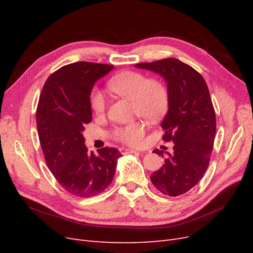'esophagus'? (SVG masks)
Instances as JSON below:
<instances>
[{
    "mask_svg": "<svg viewBox=\"0 0 253 253\" xmlns=\"http://www.w3.org/2000/svg\"><path fill=\"white\" fill-rule=\"evenodd\" d=\"M119 151H120L121 154H124V155H126V154H129V153H135V152H136L135 150L126 149V148H120V149H119Z\"/></svg>",
    "mask_w": 253,
    "mask_h": 253,
    "instance_id": "obj_1",
    "label": "esophagus"
}]
</instances>
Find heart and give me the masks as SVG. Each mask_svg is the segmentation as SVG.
<instances>
[{
	"label": "heart",
	"instance_id": "1",
	"mask_svg": "<svg viewBox=\"0 0 253 253\" xmlns=\"http://www.w3.org/2000/svg\"><path fill=\"white\" fill-rule=\"evenodd\" d=\"M109 88L115 94L133 101V112L150 121H156L166 114L169 106V93L163 82L149 79L138 72H124L109 81ZM91 108L97 115L105 111V97L101 90L94 89L91 94ZM145 133L144 124L141 121L118 126L113 131L114 139L133 147L142 143Z\"/></svg>",
	"mask_w": 253,
	"mask_h": 253
}]
</instances>
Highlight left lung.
I'll list each match as a JSON object with an SVG mask.
<instances>
[{
	"label": "left lung",
	"mask_w": 253,
	"mask_h": 253,
	"mask_svg": "<svg viewBox=\"0 0 253 253\" xmlns=\"http://www.w3.org/2000/svg\"><path fill=\"white\" fill-rule=\"evenodd\" d=\"M135 67L157 73L167 83L169 110L162 122L163 139L174 142V152H166L165 164L150 178L162 193L181 195L200 182L210 163L216 119L208 86L200 73L175 58ZM153 152L164 157V151Z\"/></svg>",
	"instance_id": "left-lung-1"
}]
</instances>
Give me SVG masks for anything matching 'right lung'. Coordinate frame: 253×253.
Masks as SVG:
<instances>
[{
	"instance_id": "right-lung-1",
	"label": "right lung",
	"mask_w": 253,
	"mask_h": 253,
	"mask_svg": "<svg viewBox=\"0 0 253 253\" xmlns=\"http://www.w3.org/2000/svg\"><path fill=\"white\" fill-rule=\"evenodd\" d=\"M113 65L75 62L59 68L45 82L37 108V127L48 169L68 193L91 197L112 182L120 152L88 153L82 135L91 121L90 93Z\"/></svg>"
}]
</instances>
